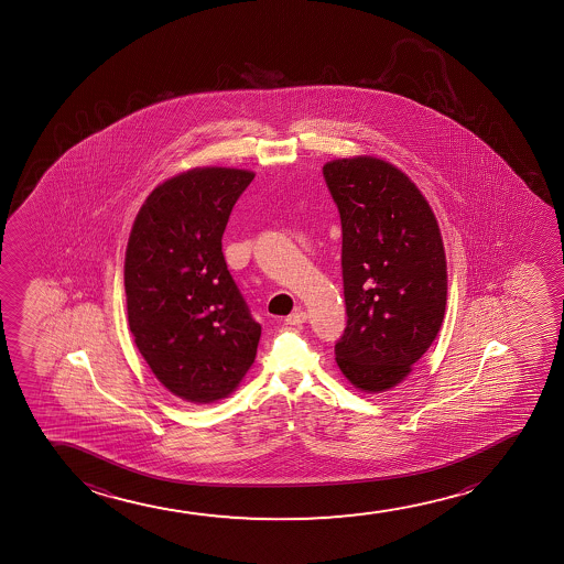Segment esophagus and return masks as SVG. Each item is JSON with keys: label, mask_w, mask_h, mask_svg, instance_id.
<instances>
[{"label": "esophagus", "mask_w": 564, "mask_h": 564, "mask_svg": "<svg viewBox=\"0 0 564 564\" xmlns=\"http://www.w3.org/2000/svg\"><path fill=\"white\" fill-rule=\"evenodd\" d=\"M308 319V314L304 310H294L293 314L285 317L286 325H301Z\"/></svg>", "instance_id": "1"}]
</instances>
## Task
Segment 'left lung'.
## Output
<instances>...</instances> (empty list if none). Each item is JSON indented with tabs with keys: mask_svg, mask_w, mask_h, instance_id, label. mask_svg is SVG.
<instances>
[{
	"mask_svg": "<svg viewBox=\"0 0 564 564\" xmlns=\"http://www.w3.org/2000/svg\"><path fill=\"white\" fill-rule=\"evenodd\" d=\"M339 208L347 327L335 345L343 376L366 393L401 383L440 333L447 260L417 186L391 163L358 155L324 165Z\"/></svg>",
	"mask_w": 564,
	"mask_h": 564,
	"instance_id": "obj_1",
	"label": "left lung"
}]
</instances>
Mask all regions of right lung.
I'll return each mask as SVG.
<instances>
[{"label": "right lung", "mask_w": 564, "mask_h": 564, "mask_svg": "<svg viewBox=\"0 0 564 564\" xmlns=\"http://www.w3.org/2000/svg\"><path fill=\"white\" fill-rule=\"evenodd\" d=\"M254 173L196 167L155 186L132 224L124 293L132 337L155 378L208 404L239 387L262 327L227 270L221 237Z\"/></svg>", "instance_id": "add662e5"}]
</instances>
